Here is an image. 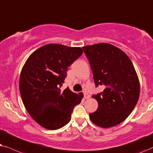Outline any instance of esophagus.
<instances>
[{"mask_svg":"<svg viewBox=\"0 0 153 153\" xmlns=\"http://www.w3.org/2000/svg\"><path fill=\"white\" fill-rule=\"evenodd\" d=\"M82 93H83V94H84V97L85 98V99H89V97H90V96L89 95V94L87 93V91L85 90H85L82 91Z\"/></svg>","mask_w":153,"mask_h":153,"instance_id":"obj_1","label":"esophagus"}]
</instances>
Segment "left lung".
<instances>
[{
    "label": "left lung",
    "instance_id": "obj_1",
    "mask_svg": "<svg viewBox=\"0 0 153 153\" xmlns=\"http://www.w3.org/2000/svg\"><path fill=\"white\" fill-rule=\"evenodd\" d=\"M88 59L96 87H105L92 96L98 108L89 113L95 125L109 128L121 123L138 102L140 84L135 68L127 54L117 47L99 43L82 48Z\"/></svg>",
    "mask_w": 153,
    "mask_h": 153
}]
</instances>
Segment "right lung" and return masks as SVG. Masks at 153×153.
Masks as SVG:
<instances>
[{"label": "right lung", "mask_w": 153, "mask_h": 153, "mask_svg": "<svg viewBox=\"0 0 153 153\" xmlns=\"http://www.w3.org/2000/svg\"><path fill=\"white\" fill-rule=\"evenodd\" d=\"M80 48L48 44L38 48L28 58L19 78V91L26 111L40 126L50 130L68 124L82 93L68 87L60 89L68 67L82 54Z\"/></svg>", "instance_id": "add662e5"}]
</instances>
